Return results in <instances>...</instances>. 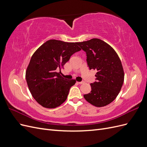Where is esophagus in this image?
I'll list each match as a JSON object with an SVG mask.
<instances>
[{
    "instance_id": "34e87169",
    "label": "esophagus",
    "mask_w": 147,
    "mask_h": 147,
    "mask_svg": "<svg viewBox=\"0 0 147 147\" xmlns=\"http://www.w3.org/2000/svg\"><path fill=\"white\" fill-rule=\"evenodd\" d=\"M84 83V81H82V82H77V83H78V84H83V83Z\"/></svg>"
}]
</instances>
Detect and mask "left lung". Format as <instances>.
Instances as JSON below:
<instances>
[{
  "mask_svg": "<svg viewBox=\"0 0 147 147\" xmlns=\"http://www.w3.org/2000/svg\"><path fill=\"white\" fill-rule=\"evenodd\" d=\"M86 54L90 69L97 70L96 81L91 83V91L84 94L89 103L97 107L113 102L121 90L124 82L121 62L113 48L99 38L77 43Z\"/></svg>",
  "mask_w": 147,
  "mask_h": 147,
  "instance_id": "1",
  "label": "left lung"
}]
</instances>
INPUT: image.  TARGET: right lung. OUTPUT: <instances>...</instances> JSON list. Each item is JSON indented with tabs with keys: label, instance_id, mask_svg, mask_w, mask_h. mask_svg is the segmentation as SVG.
<instances>
[{
	"label": "right lung",
	"instance_id": "add662e5",
	"mask_svg": "<svg viewBox=\"0 0 147 147\" xmlns=\"http://www.w3.org/2000/svg\"><path fill=\"white\" fill-rule=\"evenodd\" d=\"M77 45V42L50 40L31 57L26 72V82L31 94L43 107L54 109L61 105L76 82L62 77L61 69L71 56L81 50Z\"/></svg>",
	"mask_w": 147,
	"mask_h": 147
}]
</instances>
